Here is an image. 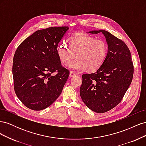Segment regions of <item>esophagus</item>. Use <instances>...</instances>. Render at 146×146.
Wrapping results in <instances>:
<instances>
[{
    "instance_id": "esophagus-1",
    "label": "esophagus",
    "mask_w": 146,
    "mask_h": 146,
    "mask_svg": "<svg viewBox=\"0 0 146 146\" xmlns=\"http://www.w3.org/2000/svg\"><path fill=\"white\" fill-rule=\"evenodd\" d=\"M74 76H76V74L73 72L72 71H70V73H69V77H73Z\"/></svg>"
}]
</instances>
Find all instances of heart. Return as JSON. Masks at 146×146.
I'll list each match as a JSON object with an SVG mask.
<instances>
[{
    "label": "heart",
    "mask_w": 146,
    "mask_h": 146,
    "mask_svg": "<svg viewBox=\"0 0 146 146\" xmlns=\"http://www.w3.org/2000/svg\"><path fill=\"white\" fill-rule=\"evenodd\" d=\"M108 53V46L105 41L96 39L85 33H77L68 40V46L61 42L56 48L58 59L63 64H68L76 54V60L67 65L75 72L88 69L93 72L99 69L104 63Z\"/></svg>",
    "instance_id": "obj_1"
}]
</instances>
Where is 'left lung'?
Listing matches in <instances>:
<instances>
[{"label": "left lung", "instance_id": "8db88e82", "mask_svg": "<svg viewBox=\"0 0 146 146\" xmlns=\"http://www.w3.org/2000/svg\"><path fill=\"white\" fill-rule=\"evenodd\" d=\"M89 33H102L108 44L104 64L94 73L83 74L80 94L92 111L105 113L120 102L129 88L133 76V64L125 43L104 30Z\"/></svg>", "mask_w": 146, "mask_h": 146}]
</instances>
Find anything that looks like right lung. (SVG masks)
Listing matches in <instances>:
<instances>
[{"mask_svg": "<svg viewBox=\"0 0 146 146\" xmlns=\"http://www.w3.org/2000/svg\"><path fill=\"white\" fill-rule=\"evenodd\" d=\"M68 30L56 27L37 30L16 50L12 69L15 91L31 110L47 108L62 92L69 71L61 65L56 48Z\"/></svg>", "mask_w": 146, "mask_h": 146, "instance_id": "1", "label": "right lung"}]
</instances>
